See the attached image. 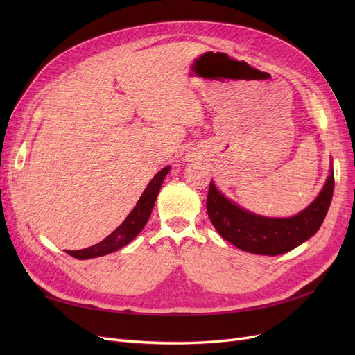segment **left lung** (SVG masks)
I'll return each mask as SVG.
<instances>
[{
    "instance_id": "left-lung-1",
    "label": "left lung",
    "mask_w": 355,
    "mask_h": 355,
    "mask_svg": "<svg viewBox=\"0 0 355 355\" xmlns=\"http://www.w3.org/2000/svg\"><path fill=\"white\" fill-rule=\"evenodd\" d=\"M335 187V175L330 170L326 184L309 206L292 218H265L241 209L230 201L210 182L207 214L220 237L239 249L277 256L293 250L318 231L323 223Z\"/></svg>"
}]
</instances>
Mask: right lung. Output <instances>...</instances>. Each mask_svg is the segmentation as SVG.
I'll return each instance as SVG.
<instances>
[{
	"instance_id": "1",
	"label": "right lung",
	"mask_w": 355,
	"mask_h": 355,
	"mask_svg": "<svg viewBox=\"0 0 355 355\" xmlns=\"http://www.w3.org/2000/svg\"><path fill=\"white\" fill-rule=\"evenodd\" d=\"M168 171H170V167H166L158 171V173L153 178V180L148 184L144 194L141 196V198H139L135 209L125 218V220L103 241L89 247V249L67 250V253L75 257V259H92V257H99L103 254L116 252L118 249H121V247L130 243L136 235L144 230L149 216H151V211L154 209L159 188L163 185V180L167 176Z\"/></svg>"
}]
</instances>
